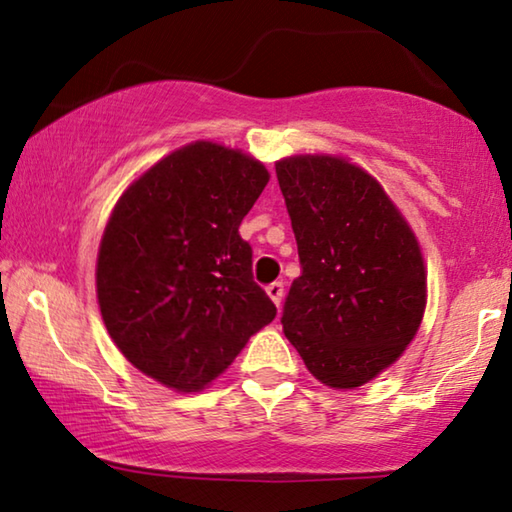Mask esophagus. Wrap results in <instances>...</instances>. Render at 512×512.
Wrapping results in <instances>:
<instances>
[{
  "mask_svg": "<svg viewBox=\"0 0 512 512\" xmlns=\"http://www.w3.org/2000/svg\"><path fill=\"white\" fill-rule=\"evenodd\" d=\"M266 294H269V298L273 300L275 305H282V298H285V285L282 282H271L269 287H266Z\"/></svg>",
  "mask_w": 512,
  "mask_h": 512,
  "instance_id": "34e87169",
  "label": "esophagus"
}]
</instances>
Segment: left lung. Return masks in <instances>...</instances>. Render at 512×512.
<instances>
[{"label": "left lung", "mask_w": 512, "mask_h": 512, "mask_svg": "<svg viewBox=\"0 0 512 512\" xmlns=\"http://www.w3.org/2000/svg\"><path fill=\"white\" fill-rule=\"evenodd\" d=\"M300 275L282 328L316 380L353 389L405 351L426 307L415 232L367 170L330 154L275 164Z\"/></svg>", "instance_id": "obj_1"}]
</instances>
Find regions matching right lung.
<instances>
[{"mask_svg":"<svg viewBox=\"0 0 512 512\" xmlns=\"http://www.w3.org/2000/svg\"><path fill=\"white\" fill-rule=\"evenodd\" d=\"M269 182L257 159L196 141L120 196L97 253V303L120 353L161 385L196 392L275 319L239 225Z\"/></svg>","mask_w":512,"mask_h":512,"instance_id":"obj_1","label":"right lung"}]
</instances>
